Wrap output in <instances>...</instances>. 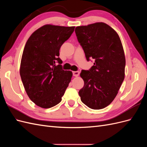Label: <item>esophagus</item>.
I'll return each instance as SVG.
<instances>
[{"label": "esophagus", "mask_w": 147, "mask_h": 147, "mask_svg": "<svg viewBox=\"0 0 147 147\" xmlns=\"http://www.w3.org/2000/svg\"><path fill=\"white\" fill-rule=\"evenodd\" d=\"M80 74L79 71H74L73 72V75L74 77H78Z\"/></svg>", "instance_id": "1"}]
</instances>
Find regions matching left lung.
I'll use <instances>...</instances> for the list:
<instances>
[{
    "mask_svg": "<svg viewBox=\"0 0 147 147\" xmlns=\"http://www.w3.org/2000/svg\"><path fill=\"white\" fill-rule=\"evenodd\" d=\"M75 32L86 60H94L90 69L82 70L84 86L78 94L89 108L104 109L114 100L124 78L121 42L116 31L104 23L78 26Z\"/></svg>",
    "mask_w": 147,
    "mask_h": 147,
    "instance_id": "obj_1",
    "label": "left lung"
}]
</instances>
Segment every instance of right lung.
Returning <instances> with one entry per match:
<instances>
[{"label":"right lung","mask_w":147,"mask_h":147,"mask_svg":"<svg viewBox=\"0 0 147 147\" xmlns=\"http://www.w3.org/2000/svg\"><path fill=\"white\" fill-rule=\"evenodd\" d=\"M74 29L45 25L35 30L26 43L20 76L30 99L42 108L58 104L71 81L72 72L63 69L59 56L61 47Z\"/></svg>","instance_id":"right-lung-1"}]
</instances>
